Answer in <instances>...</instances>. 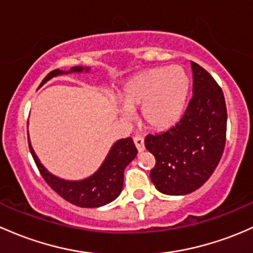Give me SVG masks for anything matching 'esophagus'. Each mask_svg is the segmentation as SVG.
<instances>
[{"instance_id":"1","label":"esophagus","mask_w":253,"mask_h":253,"mask_svg":"<svg viewBox=\"0 0 253 253\" xmlns=\"http://www.w3.org/2000/svg\"><path fill=\"white\" fill-rule=\"evenodd\" d=\"M133 142H134L135 147H137V149H138V151H139V153H142V151L144 150V139H143L142 135H134Z\"/></svg>"}]
</instances>
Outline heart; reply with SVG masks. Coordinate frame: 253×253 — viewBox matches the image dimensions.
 Returning <instances> with one entry per match:
<instances>
[{
	"label": "heart",
	"instance_id": "1",
	"mask_svg": "<svg viewBox=\"0 0 253 253\" xmlns=\"http://www.w3.org/2000/svg\"><path fill=\"white\" fill-rule=\"evenodd\" d=\"M189 84H185L180 81L169 82L165 87V91L162 93L160 100L158 102V111L159 113H164V111H169L172 108H174L173 111L169 115L165 116H154L145 111L144 116L147 121L150 124V126L158 129L165 128L169 124V121L173 119V116L177 115L182 110L183 106L185 105L188 98H189ZM151 97H153V94L150 97H147L145 94H140L142 99H150Z\"/></svg>",
	"mask_w": 253,
	"mask_h": 253
}]
</instances>
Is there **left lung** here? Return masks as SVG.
Returning a JSON list of instances; mask_svg holds the SVG:
<instances>
[{
  "label": "left lung",
  "mask_w": 253,
  "mask_h": 253,
  "mask_svg": "<svg viewBox=\"0 0 253 253\" xmlns=\"http://www.w3.org/2000/svg\"><path fill=\"white\" fill-rule=\"evenodd\" d=\"M193 94L180 119L161 134H148L155 156L150 178L160 193L183 195L199 189L222 160L227 139V106L214 79L190 62Z\"/></svg>",
  "instance_id": "1"
}]
</instances>
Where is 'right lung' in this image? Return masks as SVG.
Wrapping results in <instances>:
<instances>
[{
	"label": "right lung",
	"mask_w": 253,
	"mask_h": 253,
	"mask_svg": "<svg viewBox=\"0 0 253 253\" xmlns=\"http://www.w3.org/2000/svg\"><path fill=\"white\" fill-rule=\"evenodd\" d=\"M84 70V68L82 66H73L69 71L55 69L47 74L46 78L40 84L39 88L54 76L70 73H81ZM89 70L91 69L87 68L86 73H88ZM31 153H33L34 160L36 162L40 173L48 183L49 187L55 193L59 194L63 199L80 207H99L111 203L120 195L124 187V169L135 158L137 149L131 137L118 140L110 149L108 156L102 166L98 169V171L89 175L88 178L81 180L63 179L49 173L42 166V164H40L33 148H31Z\"/></svg>",
	"instance_id": "1"
}]
</instances>
